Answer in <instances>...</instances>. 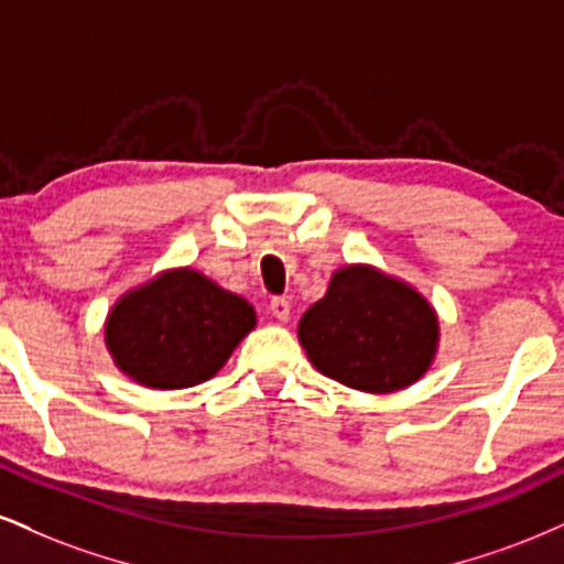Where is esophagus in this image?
I'll return each instance as SVG.
<instances>
[{
    "label": "esophagus",
    "instance_id": "34e87169",
    "mask_svg": "<svg viewBox=\"0 0 564 564\" xmlns=\"http://www.w3.org/2000/svg\"><path fill=\"white\" fill-rule=\"evenodd\" d=\"M270 312H273V315H275L281 323H289V317H291V304H289V300H283V296H275V300L270 302Z\"/></svg>",
    "mask_w": 564,
    "mask_h": 564
}]
</instances>
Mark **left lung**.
Listing matches in <instances>:
<instances>
[{"mask_svg": "<svg viewBox=\"0 0 564 564\" xmlns=\"http://www.w3.org/2000/svg\"><path fill=\"white\" fill-rule=\"evenodd\" d=\"M296 334L323 376L368 393L402 391L420 381L436 359L441 336L431 302L372 264L336 270Z\"/></svg>", "mask_w": 564, "mask_h": 564, "instance_id": "8db88e82", "label": "left lung"}]
</instances>
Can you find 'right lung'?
<instances>
[{"instance_id":"add662e5","label":"right lung","mask_w":564,"mask_h":564,"mask_svg":"<svg viewBox=\"0 0 564 564\" xmlns=\"http://www.w3.org/2000/svg\"><path fill=\"white\" fill-rule=\"evenodd\" d=\"M257 312L194 268H173L126 291L105 321L115 368L147 389H192L215 376Z\"/></svg>"}]
</instances>
